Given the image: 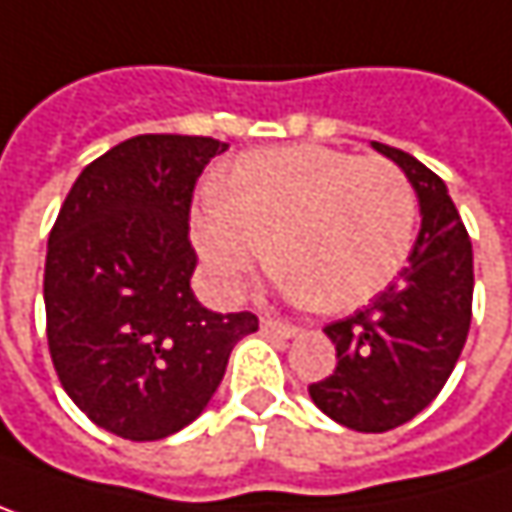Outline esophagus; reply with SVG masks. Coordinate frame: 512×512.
<instances>
[{
    "mask_svg": "<svg viewBox=\"0 0 512 512\" xmlns=\"http://www.w3.org/2000/svg\"><path fill=\"white\" fill-rule=\"evenodd\" d=\"M260 331H263L266 337H278V340H290V337H296V334H299V328H296V325L275 322V319H260Z\"/></svg>",
    "mask_w": 512,
    "mask_h": 512,
    "instance_id": "1",
    "label": "esophagus"
}]
</instances>
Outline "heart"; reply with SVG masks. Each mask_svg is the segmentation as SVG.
<instances>
[{
  "mask_svg": "<svg viewBox=\"0 0 512 512\" xmlns=\"http://www.w3.org/2000/svg\"><path fill=\"white\" fill-rule=\"evenodd\" d=\"M416 213L413 184L384 158L328 146L266 149L237 158L219 196L202 202L193 243L222 296H240L275 255L293 302L354 310L407 263Z\"/></svg>",
  "mask_w": 512,
  "mask_h": 512,
  "instance_id": "b5f03b06",
  "label": "heart"
}]
</instances>
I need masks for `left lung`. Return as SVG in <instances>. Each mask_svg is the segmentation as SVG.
I'll list each match as a JSON object with an SVG mask.
<instances>
[{"label": "left lung", "instance_id": "8db88e82", "mask_svg": "<svg viewBox=\"0 0 512 512\" xmlns=\"http://www.w3.org/2000/svg\"><path fill=\"white\" fill-rule=\"evenodd\" d=\"M416 190L422 228L393 284L366 307L325 325L337 369L307 393L334 422L384 434L422 413L445 387L472 322V240L437 172L372 143Z\"/></svg>", "mask_w": 512, "mask_h": 512}]
</instances>
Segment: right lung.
I'll use <instances>...</instances> for the list:
<instances>
[{
  "label": "right lung",
  "mask_w": 512,
  "mask_h": 512,
  "mask_svg": "<svg viewBox=\"0 0 512 512\" xmlns=\"http://www.w3.org/2000/svg\"><path fill=\"white\" fill-rule=\"evenodd\" d=\"M228 143L140 134L84 166L49 234L43 302L55 372L75 407L122 440L187 428L257 316L190 290V202Z\"/></svg>",
  "instance_id": "right-lung-1"
}]
</instances>
